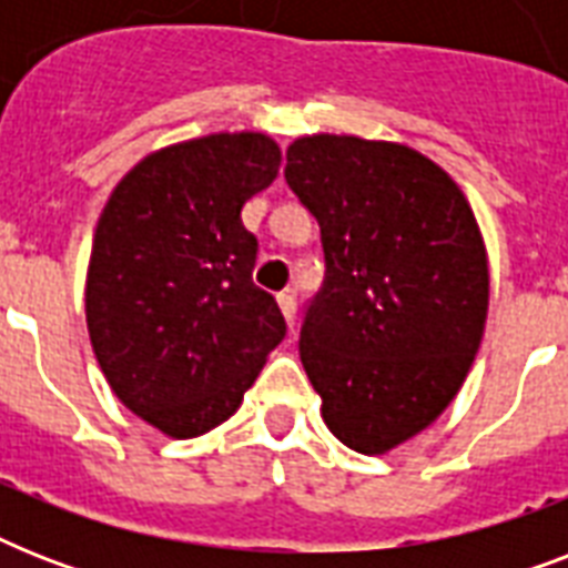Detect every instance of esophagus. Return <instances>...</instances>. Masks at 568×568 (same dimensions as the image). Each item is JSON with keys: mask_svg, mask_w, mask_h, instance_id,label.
Instances as JSON below:
<instances>
[{"mask_svg": "<svg viewBox=\"0 0 568 568\" xmlns=\"http://www.w3.org/2000/svg\"><path fill=\"white\" fill-rule=\"evenodd\" d=\"M276 303H280V312H283V318L288 327H294V321H297V301H294L292 292L276 294Z\"/></svg>", "mask_w": 568, "mask_h": 568, "instance_id": "esophagus-1", "label": "esophagus"}]
</instances>
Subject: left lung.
Instances as JSON below:
<instances>
[{
    "instance_id": "left-lung-1",
    "label": "left lung",
    "mask_w": 568,
    "mask_h": 568,
    "mask_svg": "<svg viewBox=\"0 0 568 568\" xmlns=\"http://www.w3.org/2000/svg\"><path fill=\"white\" fill-rule=\"evenodd\" d=\"M285 182L327 258L301 363L329 433L388 454L445 413L475 363L489 312L477 217L439 164L395 141L303 135Z\"/></svg>"
}]
</instances>
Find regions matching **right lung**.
I'll use <instances>...</instances> for the list:
<instances>
[{
    "label": "right lung",
    "mask_w": 568,
    "mask_h": 568,
    "mask_svg": "<svg viewBox=\"0 0 568 568\" xmlns=\"http://www.w3.org/2000/svg\"><path fill=\"white\" fill-rule=\"evenodd\" d=\"M265 132H214L144 155L93 232L84 318L120 404L171 439H194L244 400L285 336L253 285L241 209L280 173Z\"/></svg>",
    "instance_id": "obj_1"
}]
</instances>
